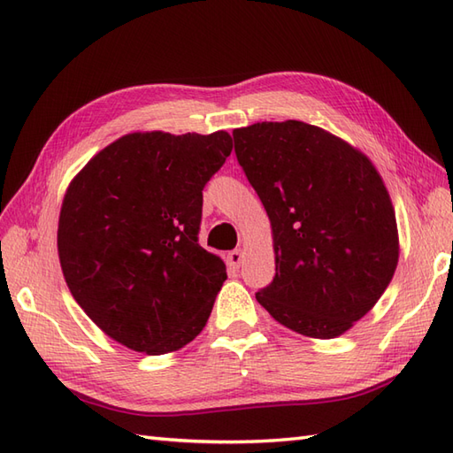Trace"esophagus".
I'll return each instance as SVG.
<instances>
[{"label":"esophagus","instance_id":"1","mask_svg":"<svg viewBox=\"0 0 453 453\" xmlns=\"http://www.w3.org/2000/svg\"><path fill=\"white\" fill-rule=\"evenodd\" d=\"M242 261H243V251H242V249H234V251L227 253L229 266L239 268V266H242Z\"/></svg>","mask_w":453,"mask_h":453}]
</instances>
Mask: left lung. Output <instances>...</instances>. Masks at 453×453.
I'll return each mask as SVG.
<instances>
[{"label":"left lung","mask_w":453,"mask_h":453,"mask_svg":"<svg viewBox=\"0 0 453 453\" xmlns=\"http://www.w3.org/2000/svg\"><path fill=\"white\" fill-rule=\"evenodd\" d=\"M234 140L274 235L276 274L257 302L300 334L346 333L386 292L399 261L380 173L344 140L300 120L257 122Z\"/></svg>","instance_id":"1"}]
</instances>
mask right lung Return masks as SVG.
I'll use <instances>...</instances> for the list:
<instances>
[{
    "label": "right lung",
    "mask_w": 453,
    "mask_h": 453,
    "mask_svg": "<svg viewBox=\"0 0 453 453\" xmlns=\"http://www.w3.org/2000/svg\"><path fill=\"white\" fill-rule=\"evenodd\" d=\"M232 148L224 130L136 132L72 180L58 255L73 300L111 339L157 356L204 329L227 274L198 243L202 190Z\"/></svg>",
    "instance_id": "add662e5"
}]
</instances>
